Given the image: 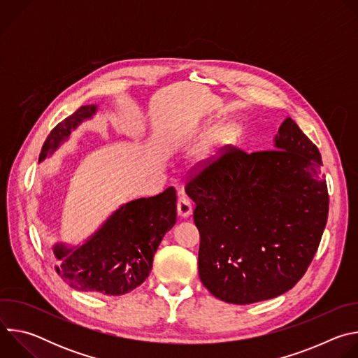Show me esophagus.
I'll return each instance as SVG.
<instances>
[{
    "instance_id": "obj_1",
    "label": "esophagus",
    "mask_w": 358,
    "mask_h": 358,
    "mask_svg": "<svg viewBox=\"0 0 358 358\" xmlns=\"http://www.w3.org/2000/svg\"><path fill=\"white\" fill-rule=\"evenodd\" d=\"M191 213H192V201L187 195H182L178 199V215L182 218H187L188 215H191Z\"/></svg>"
}]
</instances>
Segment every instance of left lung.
<instances>
[{
    "mask_svg": "<svg viewBox=\"0 0 358 358\" xmlns=\"http://www.w3.org/2000/svg\"><path fill=\"white\" fill-rule=\"evenodd\" d=\"M322 166L316 144L287 117L273 150L228 145L188 171L185 192L201 236L198 273L215 297L257 303L303 278L327 224Z\"/></svg>",
    "mask_w": 358,
    "mask_h": 358,
    "instance_id": "1",
    "label": "left lung"
}]
</instances>
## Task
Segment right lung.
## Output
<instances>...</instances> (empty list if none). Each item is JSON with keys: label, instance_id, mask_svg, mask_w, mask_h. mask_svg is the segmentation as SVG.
Returning <instances> with one entry per match:
<instances>
[{"label": "right lung", "instance_id": "right-lung-1", "mask_svg": "<svg viewBox=\"0 0 358 358\" xmlns=\"http://www.w3.org/2000/svg\"><path fill=\"white\" fill-rule=\"evenodd\" d=\"M96 106H82L62 120L45 140L39 162L52 155L71 130L90 117ZM177 221V191L169 187L159 195L138 198L120 207L85 245L76 250L54 248L57 272L71 287L120 296L140 286L152 268V257Z\"/></svg>", "mask_w": 358, "mask_h": 358}]
</instances>
